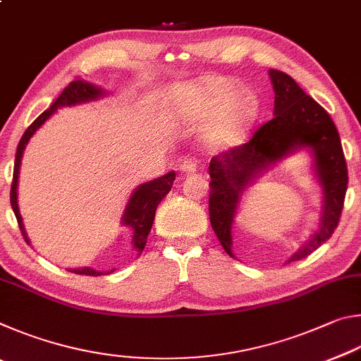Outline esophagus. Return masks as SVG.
Masks as SVG:
<instances>
[{
	"label": "esophagus",
	"mask_w": 361,
	"mask_h": 361,
	"mask_svg": "<svg viewBox=\"0 0 361 361\" xmlns=\"http://www.w3.org/2000/svg\"><path fill=\"white\" fill-rule=\"evenodd\" d=\"M195 166H197V162H195L194 159H185V161L180 164V172L185 175L192 173L195 170Z\"/></svg>",
	"instance_id": "1"
}]
</instances>
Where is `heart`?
I'll return each mask as SVG.
<instances>
[{"label": "heart", "mask_w": 361, "mask_h": 361, "mask_svg": "<svg viewBox=\"0 0 361 361\" xmlns=\"http://www.w3.org/2000/svg\"><path fill=\"white\" fill-rule=\"evenodd\" d=\"M258 113V102L248 90H235L228 79H209L191 94V114L212 119L210 135L216 143L237 145L245 138Z\"/></svg>", "instance_id": "heart-1"}]
</instances>
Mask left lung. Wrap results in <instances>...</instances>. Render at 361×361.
Wrapping results in <instances>:
<instances>
[{
	"label": "left lung",
	"mask_w": 361,
	"mask_h": 361,
	"mask_svg": "<svg viewBox=\"0 0 361 361\" xmlns=\"http://www.w3.org/2000/svg\"><path fill=\"white\" fill-rule=\"evenodd\" d=\"M274 99V118L239 148L221 152L210 161V223L224 252H232V224L243 195L269 169L305 152L310 173L320 191V216L309 235L286 264L315 252L338 228L347 191V166L341 138L329 114L299 87L295 79L279 70H269Z\"/></svg>",
	"instance_id": "1"
}]
</instances>
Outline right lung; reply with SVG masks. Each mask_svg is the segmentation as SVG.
Wrapping results in <instances>:
<instances>
[{
  "mask_svg": "<svg viewBox=\"0 0 361 361\" xmlns=\"http://www.w3.org/2000/svg\"><path fill=\"white\" fill-rule=\"evenodd\" d=\"M106 90L100 87V85L90 84L84 79H78V81L70 82L68 87H65L62 94L59 95V99L52 103L51 108L46 109L44 113L39 114L38 118L33 121V124L28 127L23 133L19 146H17L16 152V162H14V175H12V186H11V207L14 210V215L17 218V223H19V228L22 231V235L25 237V242L28 245H32V242L28 239V234L25 231V224H23V219L19 210V194H17V189H19V173H20V166H22V157L23 151H25L27 145L36 132H38L42 124L51 119L54 114L57 113V109L63 106H76V105H85V103L90 102H99L103 97H106ZM175 172H169L162 176H157L154 180H149L146 183L138 185L133 189L132 194L129 195V200L124 207V212H122L121 216V226H126L132 231V252L133 255L138 256L142 255L143 248L146 245V239H148V234L152 228V221H154L156 209L157 205L161 204V200L166 197L170 192V189L173 186L175 181ZM70 272L79 274V276H109V274L114 272L111 271H97V269L90 266H82V267H70Z\"/></svg>",
  "mask_w": 361,
  "mask_h": 361,
  "instance_id": "obj_1",
  "label": "right lung"
}]
</instances>
